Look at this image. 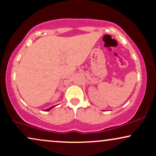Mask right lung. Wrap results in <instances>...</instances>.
<instances>
[{
	"mask_svg": "<svg viewBox=\"0 0 156 156\" xmlns=\"http://www.w3.org/2000/svg\"><path fill=\"white\" fill-rule=\"evenodd\" d=\"M53 107H55V106H52V107H50L49 108H47V109H45V110H44V111H45V112H48V111H50V110H51V109L53 108Z\"/></svg>",
	"mask_w": 156,
	"mask_h": 156,
	"instance_id": "1",
	"label": "right lung"
}]
</instances>
